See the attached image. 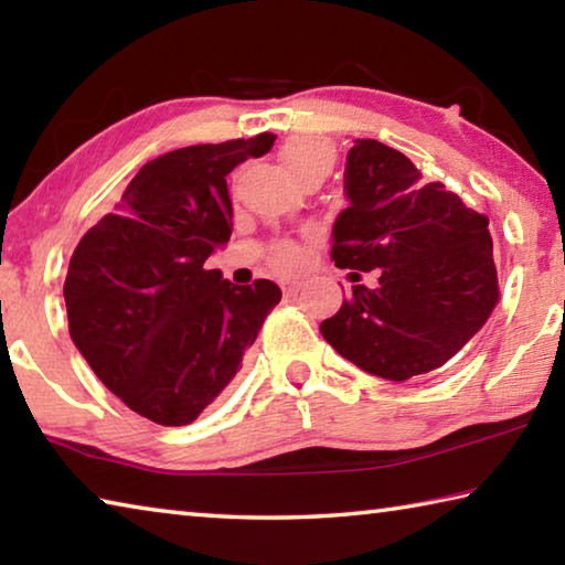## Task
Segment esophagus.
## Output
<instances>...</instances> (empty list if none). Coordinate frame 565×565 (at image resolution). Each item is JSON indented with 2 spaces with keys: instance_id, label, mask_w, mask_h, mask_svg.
<instances>
[{
  "instance_id": "obj_1",
  "label": "esophagus",
  "mask_w": 565,
  "mask_h": 565,
  "mask_svg": "<svg viewBox=\"0 0 565 565\" xmlns=\"http://www.w3.org/2000/svg\"><path fill=\"white\" fill-rule=\"evenodd\" d=\"M299 281H291V279H284L281 281V291H284V296H294L296 291H299Z\"/></svg>"
}]
</instances>
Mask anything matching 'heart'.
Returning a JSON list of instances; mask_svg holds the SVG:
<instances>
[{
	"instance_id": "1",
	"label": "heart",
	"mask_w": 565,
	"mask_h": 565,
	"mask_svg": "<svg viewBox=\"0 0 565 565\" xmlns=\"http://www.w3.org/2000/svg\"><path fill=\"white\" fill-rule=\"evenodd\" d=\"M279 157L284 167L291 171V177L301 184L323 181L337 167V149H333L331 141L313 137V134H294L281 145ZM269 264L281 274L301 269L303 244L296 242V238H279L269 248Z\"/></svg>"
}]
</instances>
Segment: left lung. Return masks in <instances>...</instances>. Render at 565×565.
I'll use <instances>...</instances> for the list:
<instances>
[{"mask_svg":"<svg viewBox=\"0 0 565 565\" xmlns=\"http://www.w3.org/2000/svg\"><path fill=\"white\" fill-rule=\"evenodd\" d=\"M343 186L351 204L333 224L331 259L351 281L376 271L379 286L353 284L323 339L381 379L444 366L499 301L489 218L376 139L353 141Z\"/></svg>","mask_w":565,"mask_h":565,"instance_id":"left-lung-1","label":"left lung"}]
</instances>
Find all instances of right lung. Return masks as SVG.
Here are the masks:
<instances>
[{
  "label": "right lung",
  "mask_w": 565,
  "mask_h": 565,
  "mask_svg": "<svg viewBox=\"0 0 565 565\" xmlns=\"http://www.w3.org/2000/svg\"><path fill=\"white\" fill-rule=\"evenodd\" d=\"M274 134L147 161L117 212L76 244L64 281L70 337L114 396L159 426L191 424L242 369L281 301L269 279L234 286L204 269L232 236L226 174Z\"/></svg>",
  "instance_id": "obj_1"
}]
</instances>
